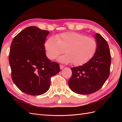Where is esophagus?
<instances>
[{"label":"esophagus","mask_w":122,"mask_h":122,"mask_svg":"<svg viewBox=\"0 0 122 122\" xmlns=\"http://www.w3.org/2000/svg\"><path fill=\"white\" fill-rule=\"evenodd\" d=\"M64 66L63 65H61V64H60V69H63L64 68Z\"/></svg>","instance_id":"esophagus-1"}]
</instances>
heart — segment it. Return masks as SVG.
Listing matches in <instances>:
<instances>
[{
    "mask_svg": "<svg viewBox=\"0 0 122 122\" xmlns=\"http://www.w3.org/2000/svg\"><path fill=\"white\" fill-rule=\"evenodd\" d=\"M97 47L95 39L76 32H64L56 38L50 37L45 43L46 54L49 59H55L64 50L66 54L58 60L61 63H72L76 66L89 61L95 54Z\"/></svg>",
    "mask_w": 122,
    "mask_h": 122,
    "instance_id": "1",
    "label": "heart"
}]
</instances>
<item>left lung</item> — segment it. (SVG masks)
I'll return each instance as SVG.
<instances>
[{
    "instance_id": "1",
    "label": "left lung",
    "mask_w": 122,
    "mask_h": 122,
    "mask_svg": "<svg viewBox=\"0 0 122 122\" xmlns=\"http://www.w3.org/2000/svg\"><path fill=\"white\" fill-rule=\"evenodd\" d=\"M94 38L97 47L93 58L83 66L71 68L72 74L68 84L77 94L88 95L97 92L109 76L111 56L108 45L98 33Z\"/></svg>"
}]
</instances>
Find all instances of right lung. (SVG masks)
Segmentation results:
<instances>
[{
    "mask_svg": "<svg viewBox=\"0 0 122 122\" xmlns=\"http://www.w3.org/2000/svg\"><path fill=\"white\" fill-rule=\"evenodd\" d=\"M49 32L35 26L25 28L13 39L9 55L11 78L22 92L39 95L48 91L51 77L60 71L59 64L46 56L45 44Z\"/></svg>",
    "mask_w": 122,
    "mask_h": 122,
    "instance_id": "obj_1",
    "label": "right lung"
}]
</instances>
